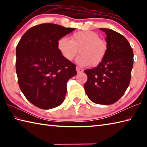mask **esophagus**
I'll use <instances>...</instances> for the list:
<instances>
[{
    "label": "esophagus",
    "mask_w": 147,
    "mask_h": 147,
    "mask_svg": "<svg viewBox=\"0 0 147 147\" xmlns=\"http://www.w3.org/2000/svg\"><path fill=\"white\" fill-rule=\"evenodd\" d=\"M76 71H77L78 73H82V72H83V69H81V68L79 67L78 66H76Z\"/></svg>",
    "instance_id": "1"
}]
</instances>
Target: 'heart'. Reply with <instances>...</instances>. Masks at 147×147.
Masks as SVG:
<instances>
[{"label":"heart","mask_w":147,"mask_h":147,"mask_svg":"<svg viewBox=\"0 0 147 147\" xmlns=\"http://www.w3.org/2000/svg\"><path fill=\"white\" fill-rule=\"evenodd\" d=\"M62 37L57 42V49L62 57L71 61L78 53L77 61L82 65L95 67L104 61L108 51V45L99 38L97 33L90 30L74 33L71 37Z\"/></svg>","instance_id":"heart-1"}]
</instances>
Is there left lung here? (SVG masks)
Returning a JSON list of instances; mask_svg holds the SVG:
<instances>
[{"instance_id": "left-lung-1", "label": "left lung", "mask_w": 147, "mask_h": 147, "mask_svg": "<svg viewBox=\"0 0 147 147\" xmlns=\"http://www.w3.org/2000/svg\"><path fill=\"white\" fill-rule=\"evenodd\" d=\"M100 30L107 35L108 51L97 66L84 71L88 76L84 88L93 102L110 105L121 98L129 85L133 52L128 41L121 34L111 29Z\"/></svg>"}]
</instances>
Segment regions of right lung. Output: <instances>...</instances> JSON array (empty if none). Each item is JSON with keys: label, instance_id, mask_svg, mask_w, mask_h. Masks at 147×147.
I'll return each instance as SVG.
<instances>
[{"label": "right lung", "instance_id": "right-lung-1", "mask_svg": "<svg viewBox=\"0 0 147 147\" xmlns=\"http://www.w3.org/2000/svg\"><path fill=\"white\" fill-rule=\"evenodd\" d=\"M74 28L43 23L31 28L16 47V70L20 88L32 104L43 109L64 102L67 83L77 74L76 65L57 49L59 38Z\"/></svg>", "mask_w": 147, "mask_h": 147}]
</instances>
